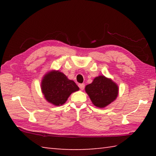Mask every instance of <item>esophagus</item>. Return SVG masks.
<instances>
[{
	"label": "esophagus",
	"mask_w": 156,
	"mask_h": 156,
	"mask_svg": "<svg viewBox=\"0 0 156 156\" xmlns=\"http://www.w3.org/2000/svg\"><path fill=\"white\" fill-rule=\"evenodd\" d=\"M78 87H80V89L81 90H83L84 88V84H78Z\"/></svg>",
	"instance_id": "esophagus-1"
}]
</instances>
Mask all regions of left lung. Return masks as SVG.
Here are the masks:
<instances>
[{
	"instance_id": "8db88e82",
	"label": "left lung",
	"mask_w": 156,
	"mask_h": 156,
	"mask_svg": "<svg viewBox=\"0 0 156 156\" xmlns=\"http://www.w3.org/2000/svg\"><path fill=\"white\" fill-rule=\"evenodd\" d=\"M118 90L116 83L104 76L96 77L91 84L85 87V91L92 103L99 108H104L114 101L118 95Z\"/></svg>"
}]
</instances>
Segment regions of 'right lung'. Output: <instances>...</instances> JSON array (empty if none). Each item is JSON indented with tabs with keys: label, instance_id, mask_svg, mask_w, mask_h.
Wrapping results in <instances>:
<instances>
[{
	"label": "right lung",
	"instance_id": "right-lung-1",
	"mask_svg": "<svg viewBox=\"0 0 156 156\" xmlns=\"http://www.w3.org/2000/svg\"><path fill=\"white\" fill-rule=\"evenodd\" d=\"M41 90L47 102L55 106H60L65 103L73 92L78 91L79 87L63 73L52 70L43 78Z\"/></svg>",
	"mask_w": 156,
	"mask_h": 156
}]
</instances>
